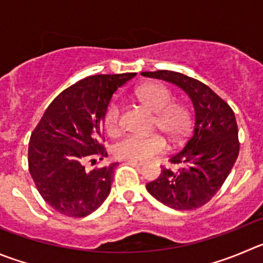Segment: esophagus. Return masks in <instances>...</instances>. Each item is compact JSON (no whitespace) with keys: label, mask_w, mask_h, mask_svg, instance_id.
<instances>
[{"label":"esophagus","mask_w":263,"mask_h":263,"mask_svg":"<svg viewBox=\"0 0 263 263\" xmlns=\"http://www.w3.org/2000/svg\"><path fill=\"white\" fill-rule=\"evenodd\" d=\"M126 162H129V164H133V165H138V166H142V165L144 164V162L141 161V160H126Z\"/></svg>","instance_id":"esophagus-1"}]
</instances>
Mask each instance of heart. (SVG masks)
I'll use <instances>...</instances> for the list:
<instances>
[{"label": "heart", "mask_w": 263, "mask_h": 263, "mask_svg": "<svg viewBox=\"0 0 263 263\" xmlns=\"http://www.w3.org/2000/svg\"><path fill=\"white\" fill-rule=\"evenodd\" d=\"M139 102L155 115V125L172 142H178L189 132V112L173 103L172 92L160 84H148L137 91ZM104 126L109 134L119 133L121 127V114L117 103H111L104 114ZM165 142L159 136L130 134L116 142L114 152L120 159L147 160L164 151Z\"/></svg>", "instance_id": "1"}]
</instances>
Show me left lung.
I'll use <instances>...</instances> for the list:
<instances>
[{"label": "left lung", "mask_w": 263, "mask_h": 263, "mask_svg": "<svg viewBox=\"0 0 263 263\" xmlns=\"http://www.w3.org/2000/svg\"><path fill=\"white\" fill-rule=\"evenodd\" d=\"M184 91L194 107L192 134L183 148L171 157L177 172L162 167L159 178L146 184L152 196L177 211L206 204L229 177L239 155L237 124L231 107L199 80L173 71L142 72Z\"/></svg>", "instance_id": "left-lung-1"}]
</instances>
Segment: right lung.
<instances>
[{"label":"right lung","mask_w":263,"mask_h":263,"mask_svg":"<svg viewBox=\"0 0 263 263\" xmlns=\"http://www.w3.org/2000/svg\"><path fill=\"white\" fill-rule=\"evenodd\" d=\"M134 76L96 74L80 80L50 103L33 130L29 173L42 199L59 213L86 217L109 195L119 162L91 172L85 169V162L107 157L99 143L104 114L117 87Z\"/></svg>","instance_id":"1"}]
</instances>
